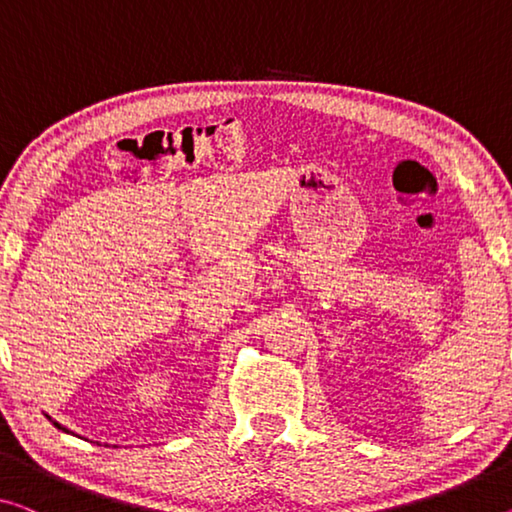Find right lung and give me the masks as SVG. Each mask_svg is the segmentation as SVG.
Masks as SVG:
<instances>
[{
    "label": "right lung",
    "instance_id": "add662e5",
    "mask_svg": "<svg viewBox=\"0 0 512 512\" xmlns=\"http://www.w3.org/2000/svg\"><path fill=\"white\" fill-rule=\"evenodd\" d=\"M54 426H57V428H59V430H64V432H68V430H66V428H61V426H59V423H57V421H54Z\"/></svg>",
    "mask_w": 512,
    "mask_h": 512
}]
</instances>
